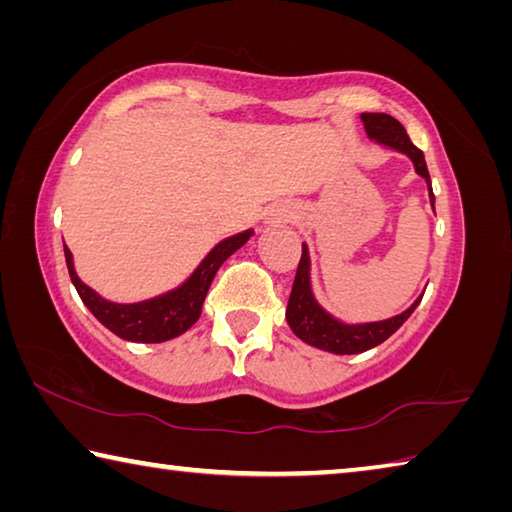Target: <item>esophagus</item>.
<instances>
[{
  "label": "esophagus",
  "mask_w": 512,
  "mask_h": 512,
  "mask_svg": "<svg viewBox=\"0 0 512 512\" xmlns=\"http://www.w3.org/2000/svg\"><path fill=\"white\" fill-rule=\"evenodd\" d=\"M275 224H284V221H288V219H293V212L291 210H275L273 212V217H271Z\"/></svg>",
  "instance_id": "obj_1"
}]
</instances>
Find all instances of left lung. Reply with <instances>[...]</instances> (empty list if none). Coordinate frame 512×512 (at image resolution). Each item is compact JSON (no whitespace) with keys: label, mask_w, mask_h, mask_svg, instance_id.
<instances>
[{"label":"left lung","mask_w":512,"mask_h":512,"mask_svg":"<svg viewBox=\"0 0 512 512\" xmlns=\"http://www.w3.org/2000/svg\"><path fill=\"white\" fill-rule=\"evenodd\" d=\"M362 123H365L367 136L374 138L376 143L392 147L396 152H403L412 159L416 174H421L427 181V188H430V201L434 208V192H432V181L430 172H427L425 156L418 147L410 141L405 127L398 123L394 116L389 114H362ZM421 302V297L410 306V309L403 311L401 315H394V318L383 320V322H367V324H345L333 318L322 306L315 302L313 291H311V262H309V248L302 244V257L300 264H297L295 282L291 297H288L286 306V322L288 327L306 345H313L331 353H362L371 347H378L380 342H385L394 331L401 329V324L410 318L414 309Z\"/></svg>","instance_id":"8db88e82"}]
</instances>
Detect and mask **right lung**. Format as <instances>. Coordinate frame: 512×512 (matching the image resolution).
<instances>
[{
  "label": "right lung",
  "mask_w": 512,
  "mask_h": 512,
  "mask_svg": "<svg viewBox=\"0 0 512 512\" xmlns=\"http://www.w3.org/2000/svg\"><path fill=\"white\" fill-rule=\"evenodd\" d=\"M253 235V230L239 232L235 237H228L210 250L208 257L199 264L197 271L190 275L188 282H183L174 291L152 297V300L136 302V304H116L107 302L89 288L76 275L73 268L71 250L64 246V257H67V268L71 282L76 286L80 300L85 302L87 309L105 324V327L116 333L118 338L129 342H165L172 340L181 333L188 331L194 322L199 320L203 300H206L208 288L215 280L219 266L239 250Z\"/></svg>",
  "instance_id": "right-lung-1"
}]
</instances>
